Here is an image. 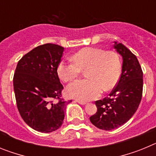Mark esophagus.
Returning a JSON list of instances; mask_svg holds the SVG:
<instances>
[{"instance_id": "obj_1", "label": "esophagus", "mask_w": 156, "mask_h": 156, "mask_svg": "<svg viewBox=\"0 0 156 156\" xmlns=\"http://www.w3.org/2000/svg\"><path fill=\"white\" fill-rule=\"evenodd\" d=\"M77 103H79V104L80 105H84L87 104V102H85V101H79V100H76V101Z\"/></svg>"}]
</instances>
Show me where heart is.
I'll use <instances>...</instances> for the list:
<instances>
[{
	"label": "heart",
	"mask_w": 156,
	"mask_h": 156,
	"mask_svg": "<svg viewBox=\"0 0 156 156\" xmlns=\"http://www.w3.org/2000/svg\"><path fill=\"white\" fill-rule=\"evenodd\" d=\"M72 62L61 61L57 66L59 79L67 83L85 71L87 80H76L66 87V94L79 101L93 100L105 91L112 90L119 81L122 64L119 55L112 51L85 48L74 54Z\"/></svg>",
	"instance_id": "heart-1"
}]
</instances>
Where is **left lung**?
<instances>
[{
	"label": "left lung",
	"mask_w": 156,
	"mask_h": 156,
	"mask_svg": "<svg viewBox=\"0 0 156 156\" xmlns=\"http://www.w3.org/2000/svg\"><path fill=\"white\" fill-rule=\"evenodd\" d=\"M113 43L122 58L120 78L109 97L95 102L98 111L90 117L92 124L104 130L126 123L136 112L142 97L143 73L137 57L122 44Z\"/></svg>",
	"instance_id": "1"
}]
</instances>
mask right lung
<instances>
[{
  "label": "right lung",
  "mask_w": 156,
  "mask_h": 156,
  "mask_svg": "<svg viewBox=\"0 0 156 156\" xmlns=\"http://www.w3.org/2000/svg\"><path fill=\"white\" fill-rule=\"evenodd\" d=\"M63 51V47L54 44L37 47L19 60L14 74L19 113L27 125L41 133L53 132L62 126L66 106L72 101L60 98L63 86L57 66Z\"/></svg>",
  "instance_id": "1"
}]
</instances>
